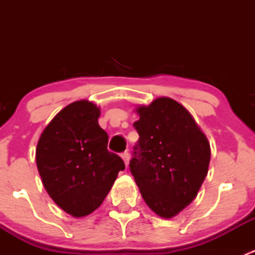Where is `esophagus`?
<instances>
[{"instance_id":"obj_1","label":"esophagus","mask_w":255,"mask_h":255,"mask_svg":"<svg viewBox=\"0 0 255 255\" xmlns=\"http://www.w3.org/2000/svg\"><path fill=\"white\" fill-rule=\"evenodd\" d=\"M122 159L123 161H125L126 165H128V163H129V154H128V151H125V153H122Z\"/></svg>"}]
</instances>
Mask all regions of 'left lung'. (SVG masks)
I'll return each instance as SVG.
<instances>
[{"mask_svg": "<svg viewBox=\"0 0 255 255\" xmlns=\"http://www.w3.org/2000/svg\"><path fill=\"white\" fill-rule=\"evenodd\" d=\"M139 134L129 169L145 204L171 218L196 197L207 175L211 149L190 112L169 97L137 110Z\"/></svg>", "mask_w": 255, "mask_h": 255, "instance_id": "1", "label": "left lung"}]
</instances>
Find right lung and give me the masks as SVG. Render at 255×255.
Instances as JSON below:
<instances>
[{
  "label": "right lung",
  "mask_w": 255,
  "mask_h": 255,
  "mask_svg": "<svg viewBox=\"0 0 255 255\" xmlns=\"http://www.w3.org/2000/svg\"><path fill=\"white\" fill-rule=\"evenodd\" d=\"M100 109L81 100L64 107L45 127L35 150L43 185L59 207L84 217L101 206L125 163L107 150Z\"/></svg>",
  "instance_id": "1"
}]
</instances>
